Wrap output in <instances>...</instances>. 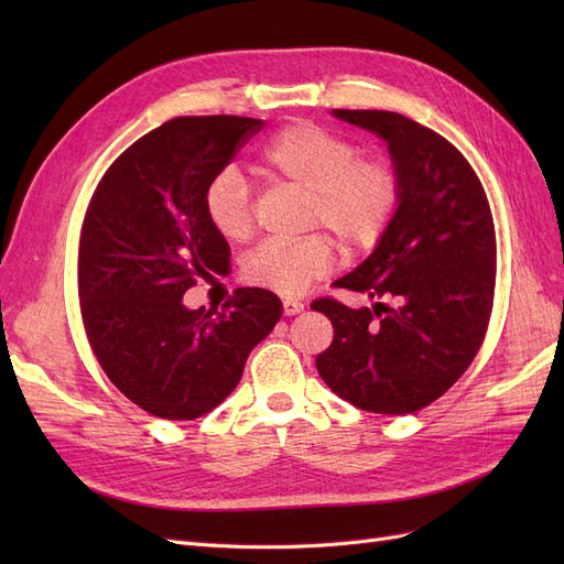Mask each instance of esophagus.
Segmentation results:
<instances>
[{
    "instance_id": "34e87169",
    "label": "esophagus",
    "mask_w": 564,
    "mask_h": 564,
    "mask_svg": "<svg viewBox=\"0 0 564 564\" xmlns=\"http://www.w3.org/2000/svg\"><path fill=\"white\" fill-rule=\"evenodd\" d=\"M282 308H284L286 317H294V315L303 313L305 305L301 301H296V299H286V301H282Z\"/></svg>"
}]
</instances>
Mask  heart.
Masks as SVG:
<instances>
[{"label":"heart","mask_w":564,"mask_h":564,"mask_svg":"<svg viewBox=\"0 0 564 564\" xmlns=\"http://www.w3.org/2000/svg\"><path fill=\"white\" fill-rule=\"evenodd\" d=\"M263 174L308 193V226L329 228L346 251L377 245L400 202V181L381 160H360V148L344 135L299 122L282 129L261 155ZM204 214L228 242L251 232V195L245 176L232 166L207 183ZM329 237L308 235L296 242L268 240L245 261V278L280 296H299L329 270Z\"/></svg>","instance_id":"heart-1"}]
</instances>
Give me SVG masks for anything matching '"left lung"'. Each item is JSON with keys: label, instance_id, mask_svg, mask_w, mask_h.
I'll use <instances>...</instances> for the list:
<instances>
[{"label": "left lung", "instance_id": "1", "mask_svg": "<svg viewBox=\"0 0 564 564\" xmlns=\"http://www.w3.org/2000/svg\"><path fill=\"white\" fill-rule=\"evenodd\" d=\"M332 115L386 143L400 202L373 251L334 282L369 296L371 308L311 305L334 324L315 365L365 412L414 414L445 395L485 338L497 278L491 212L473 166L440 133L386 110Z\"/></svg>", "mask_w": 564, "mask_h": 564}]
</instances>
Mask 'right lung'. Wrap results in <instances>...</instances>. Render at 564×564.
Wrapping results in <instances>:
<instances>
[{
  "mask_svg": "<svg viewBox=\"0 0 564 564\" xmlns=\"http://www.w3.org/2000/svg\"><path fill=\"white\" fill-rule=\"evenodd\" d=\"M261 124L232 115L169 119L112 162L91 197L79 240L84 329L108 379L152 416L212 412L282 317V301L253 286L237 289L218 315L183 303L197 278L230 268L204 191Z\"/></svg>",
  "mask_w": 564,
  "mask_h": 564,
  "instance_id": "right-lung-1",
  "label": "right lung"
}]
</instances>
